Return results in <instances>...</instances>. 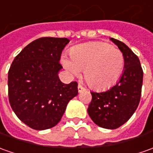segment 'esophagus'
<instances>
[{"mask_svg": "<svg viewBox=\"0 0 153 153\" xmlns=\"http://www.w3.org/2000/svg\"><path fill=\"white\" fill-rule=\"evenodd\" d=\"M85 90V87H84V86H82L81 85H78V90H79V93H80V92H82L83 90Z\"/></svg>", "mask_w": 153, "mask_h": 153, "instance_id": "esophagus-1", "label": "esophagus"}]
</instances>
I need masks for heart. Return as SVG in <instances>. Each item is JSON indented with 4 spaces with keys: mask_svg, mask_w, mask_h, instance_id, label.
I'll list each match as a JSON object with an SVG mask.
<instances>
[{
    "mask_svg": "<svg viewBox=\"0 0 153 153\" xmlns=\"http://www.w3.org/2000/svg\"><path fill=\"white\" fill-rule=\"evenodd\" d=\"M68 59H62L65 68L72 74L84 70V77L92 89L105 90L116 84L124 68L123 53L102 42H90L74 47Z\"/></svg>",
    "mask_w": 153,
    "mask_h": 153,
    "instance_id": "1",
    "label": "heart"
}]
</instances>
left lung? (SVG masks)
Segmentation results:
<instances>
[{
	"label": "left lung",
	"mask_w": 153,
	"mask_h": 153,
	"mask_svg": "<svg viewBox=\"0 0 153 153\" xmlns=\"http://www.w3.org/2000/svg\"><path fill=\"white\" fill-rule=\"evenodd\" d=\"M123 53L124 70L120 80L105 92H91L88 114L95 124L116 129L126 123L137 108L142 94L143 71L138 57L124 42L111 38Z\"/></svg>",
	"instance_id": "left-lung-1"
}]
</instances>
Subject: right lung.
<instances>
[{
    "label": "right lung",
    "instance_id": "add662e5",
    "mask_svg": "<svg viewBox=\"0 0 153 153\" xmlns=\"http://www.w3.org/2000/svg\"><path fill=\"white\" fill-rule=\"evenodd\" d=\"M65 37H41L20 52L8 71V97L13 111L34 130L59 123L70 100L78 94V84L59 79V63Z\"/></svg>",
    "mask_w": 153,
    "mask_h": 153
}]
</instances>
